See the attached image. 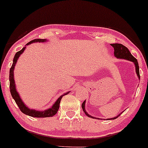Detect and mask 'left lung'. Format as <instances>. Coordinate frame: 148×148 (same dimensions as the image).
Listing matches in <instances>:
<instances>
[{
	"mask_svg": "<svg viewBox=\"0 0 148 148\" xmlns=\"http://www.w3.org/2000/svg\"><path fill=\"white\" fill-rule=\"evenodd\" d=\"M110 45L113 47V48H114V55L116 58H119V59H124V60H128V61L132 62L134 64V66H135V69H136V74H137L138 79H140L139 67H138V64L137 60H136L132 54H131V53L130 52V51L128 50V49H127V47H125V46H123V45H121V44L115 43V44H111ZM85 103H86V100L83 102L82 104V108L84 112L85 113L86 115L88 116V117L96 118V117H94V116H92L91 115H90V114H88V113H87V112L85 110ZM122 112L119 113V114L118 116H115V117L111 118V119H115L117 118L119 116L121 115V114Z\"/></svg>",
	"mask_w": 148,
	"mask_h": 148,
	"instance_id": "obj_1",
	"label": "left lung"
}]
</instances>
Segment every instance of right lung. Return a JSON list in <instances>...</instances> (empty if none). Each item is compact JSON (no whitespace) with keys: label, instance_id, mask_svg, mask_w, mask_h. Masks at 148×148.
Returning a JSON list of instances; mask_svg holds the SVG:
<instances>
[{"label":"right lung","instance_id":"add662e5","mask_svg":"<svg viewBox=\"0 0 148 148\" xmlns=\"http://www.w3.org/2000/svg\"><path fill=\"white\" fill-rule=\"evenodd\" d=\"M46 39H35L34 40L30 41L29 42H28L26 45H29L30 44L33 42H46ZM26 49V46L23 47V49H21V51H18L15 54V56H14V60H13V64L12 67H11L10 71V92L11 95H12V97L14 98V99L15 100L16 104L18 105V106L19 107L20 110L22 112H23L24 114H27V115H29L30 116H33V117H50V116H54L55 114L57 113L58 111V109H59L60 107V101H61L62 98L64 95H67L69 92H67L64 93L62 95H61L59 98L57 99L53 105L52 106L51 108H49L47 109V110H43V111H38L34 110V109H30L29 108H28L26 105L25 104V103L23 101V100L21 99V97H20L19 94L17 92L16 88V85H15V81H14V68H15V65L16 62H17V60L18 58H19L21 55L23 53L24 51Z\"/></svg>","mask_w":148,"mask_h":148}]
</instances>
